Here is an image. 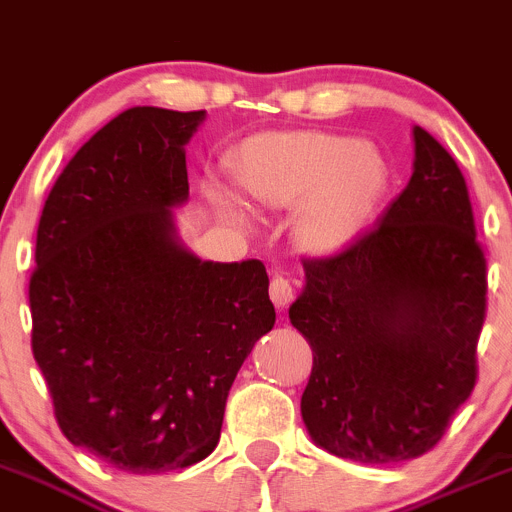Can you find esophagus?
<instances>
[{
  "label": "esophagus",
  "mask_w": 512,
  "mask_h": 512,
  "mask_svg": "<svg viewBox=\"0 0 512 512\" xmlns=\"http://www.w3.org/2000/svg\"><path fill=\"white\" fill-rule=\"evenodd\" d=\"M270 298H272V303L278 305V308H288L295 298L293 280L283 278V275H275L270 283Z\"/></svg>",
  "instance_id": "1"
}]
</instances>
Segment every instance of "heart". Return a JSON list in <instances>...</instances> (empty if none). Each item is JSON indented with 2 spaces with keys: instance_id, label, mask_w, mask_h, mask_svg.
Instances as JSON below:
<instances>
[{
  "instance_id": "obj_1",
  "label": "heart",
  "mask_w": 512,
  "mask_h": 512,
  "mask_svg": "<svg viewBox=\"0 0 512 512\" xmlns=\"http://www.w3.org/2000/svg\"><path fill=\"white\" fill-rule=\"evenodd\" d=\"M237 184L265 209H295V240L313 255H338L364 232L386 189V169L358 138L321 131L265 133L237 154ZM237 222L247 209L227 189H209Z\"/></svg>"
}]
</instances>
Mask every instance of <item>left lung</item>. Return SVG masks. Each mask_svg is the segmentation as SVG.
<instances>
[{
  "mask_svg": "<svg viewBox=\"0 0 512 512\" xmlns=\"http://www.w3.org/2000/svg\"><path fill=\"white\" fill-rule=\"evenodd\" d=\"M290 323L313 348L300 412L318 447L364 465L414 460L477 384L487 262L465 176L414 126V174L381 222L305 257Z\"/></svg>",
  "mask_w": 512,
  "mask_h": 512,
  "instance_id": "1",
  "label": "left lung"
}]
</instances>
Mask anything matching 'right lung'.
<instances>
[{"label": "right lung", "instance_id": "add662e5", "mask_svg": "<svg viewBox=\"0 0 512 512\" xmlns=\"http://www.w3.org/2000/svg\"><path fill=\"white\" fill-rule=\"evenodd\" d=\"M204 111L136 105L62 169L37 227L32 353L62 434L133 475L217 447L232 381L275 326L260 260L209 262L176 240L184 146Z\"/></svg>", "mask_w": 512, "mask_h": 512}]
</instances>
